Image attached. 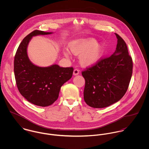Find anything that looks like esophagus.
I'll return each instance as SVG.
<instances>
[{"label": "esophagus", "instance_id": "esophagus-1", "mask_svg": "<svg viewBox=\"0 0 149 149\" xmlns=\"http://www.w3.org/2000/svg\"><path fill=\"white\" fill-rule=\"evenodd\" d=\"M80 73V70L78 69H74V70H73V75L76 76V75H77L79 74Z\"/></svg>", "mask_w": 149, "mask_h": 149}]
</instances>
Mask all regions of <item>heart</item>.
<instances>
[{
    "label": "heart",
    "instance_id": "heart-1",
    "mask_svg": "<svg viewBox=\"0 0 149 149\" xmlns=\"http://www.w3.org/2000/svg\"><path fill=\"white\" fill-rule=\"evenodd\" d=\"M70 52L74 55H79V61L83 66H89L97 63L102 57L105 45L103 43L97 42L92 38H84L72 41L69 44ZM64 56L69 57V53L65 52Z\"/></svg>",
    "mask_w": 149,
    "mask_h": 149
}]
</instances>
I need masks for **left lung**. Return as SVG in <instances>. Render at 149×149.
Masks as SVG:
<instances>
[{"mask_svg": "<svg viewBox=\"0 0 149 149\" xmlns=\"http://www.w3.org/2000/svg\"><path fill=\"white\" fill-rule=\"evenodd\" d=\"M118 39L115 53L82 71L85 79L84 99L89 106L104 108L118 102L127 91L133 63L123 38Z\"/></svg>", "mask_w": 149, "mask_h": 149, "instance_id": "8db88e82", "label": "left lung"}]
</instances>
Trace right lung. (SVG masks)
Here are the masks:
<instances>
[{
  "instance_id": "right-lung-1",
  "label": "right lung",
  "mask_w": 149,
  "mask_h": 149,
  "mask_svg": "<svg viewBox=\"0 0 149 149\" xmlns=\"http://www.w3.org/2000/svg\"><path fill=\"white\" fill-rule=\"evenodd\" d=\"M52 33L36 30L20 43L14 57V70L16 84L22 95L36 106H49L58 97L60 88L72 76L73 68H62L58 65L39 67L31 63L27 47L32 37Z\"/></svg>"
}]
</instances>
